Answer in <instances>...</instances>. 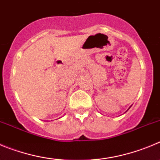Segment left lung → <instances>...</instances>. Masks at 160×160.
Segmentation results:
<instances>
[{
	"label": "left lung",
	"mask_w": 160,
	"mask_h": 160,
	"mask_svg": "<svg viewBox=\"0 0 160 160\" xmlns=\"http://www.w3.org/2000/svg\"><path fill=\"white\" fill-rule=\"evenodd\" d=\"M131 107H132V106H131ZM130 107H129V108H130ZM129 109H128V110H129Z\"/></svg>",
	"instance_id": "obj_1"
}]
</instances>
